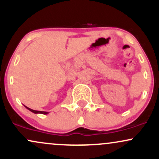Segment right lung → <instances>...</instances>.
<instances>
[{"label":"right lung","instance_id":"1","mask_svg":"<svg viewBox=\"0 0 159 159\" xmlns=\"http://www.w3.org/2000/svg\"><path fill=\"white\" fill-rule=\"evenodd\" d=\"M25 107H26L27 109H28L29 111H31V112L34 113V114H48V112H47V111H35V110H33V109L29 108L28 107L25 106Z\"/></svg>","mask_w":159,"mask_h":159}]
</instances>
